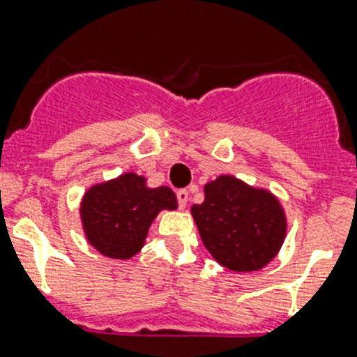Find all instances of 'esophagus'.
Returning <instances> with one entry per match:
<instances>
[{
    "mask_svg": "<svg viewBox=\"0 0 357 357\" xmlns=\"http://www.w3.org/2000/svg\"><path fill=\"white\" fill-rule=\"evenodd\" d=\"M176 196H178L179 207H181V208L187 207V202H188V190H187V188H179L178 192H176Z\"/></svg>",
    "mask_w": 357,
    "mask_h": 357,
    "instance_id": "esophagus-1",
    "label": "esophagus"
}]
</instances>
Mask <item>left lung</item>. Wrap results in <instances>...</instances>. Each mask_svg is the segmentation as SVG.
<instances>
[{"label": "left lung", "instance_id": "8db88e82", "mask_svg": "<svg viewBox=\"0 0 357 357\" xmlns=\"http://www.w3.org/2000/svg\"><path fill=\"white\" fill-rule=\"evenodd\" d=\"M190 213L208 253L231 271L262 269L286 238L279 199L233 176L205 185L204 204L192 205Z\"/></svg>", "mask_w": 357, "mask_h": 357}]
</instances>
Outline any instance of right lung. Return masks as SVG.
Masks as SVG:
<instances>
[{"instance_id": "add662e5", "label": "right lung", "mask_w": 357, "mask_h": 357, "mask_svg": "<svg viewBox=\"0 0 357 357\" xmlns=\"http://www.w3.org/2000/svg\"><path fill=\"white\" fill-rule=\"evenodd\" d=\"M176 207V194L169 187L149 188L143 176L128 172L89 188L80 218L86 238L98 253L126 260L141 251L159 211Z\"/></svg>"}]
</instances>
